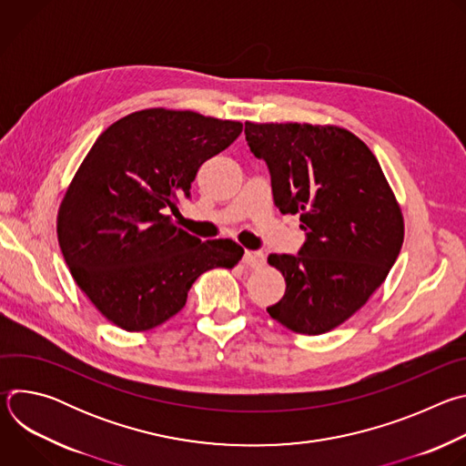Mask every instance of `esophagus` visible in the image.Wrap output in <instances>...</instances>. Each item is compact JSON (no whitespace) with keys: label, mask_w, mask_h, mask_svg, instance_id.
Masks as SVG:
<instances>
[{"label":"esophagus","mask_w":466,"mask_h":466,"mask_svg":"<svg viewBox=\"0 0 466 466\" xmlns=\"http://www.w3.org/2000/svg\"><path fill=\"white\" fill-rule=\"evenodd\" d=\"M243 263L247 265V268H250V269H258V268H261V265L265 263V256L261 252H258V250H245Z\"/></svg>","instance_id":"esophagus-1"}]
</instances>
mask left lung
I'll use <instances>...</instances> for the list:
<instances>
[{
  "label": "left lung",
  "instance_id": "obj_1",
  "mask_svg": "<svg viewBox=\"0 0 466 466\" xmlns=\"http://www.w3.org/2000/svg\"><path fill=\"white\" fill-rule=\"evenodd\" d=\"M250 153L265 160L275 205L300 214L299 254H271L286 295L269 315L319 336L352 317L383 284L404 243L400 207L370 149L347 128L245 123Z\"/></svg>",
  "mask_w": 466,
  "mask_h": 466
}]
</instances>
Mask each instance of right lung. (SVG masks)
Returning a JSON list of instances; mask_svg holds the SVG:
<instances>
[{"instance_id":"1","label":"right lung","mask_w":466,"mask_h":466,"mask_svg":"<svg viewBox=\"0 0 466 466\" xmlns=\"http://www.w3.org/2000/svg\"><path fill=\"white\" fill-rule=\"evenodd\" d=\"M241 128L191 110L147 108L112 123L92 146L64 195L56 234L74 280L116 326L144 331L166 322L198 277L241 259L236 241L203 243L166 216Z\"/></svg>"}]
</instances>
